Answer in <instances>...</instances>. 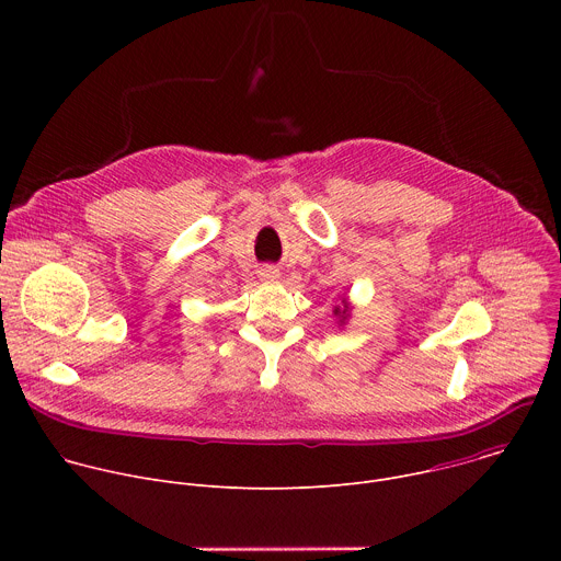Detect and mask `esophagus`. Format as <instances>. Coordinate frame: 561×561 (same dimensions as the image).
Returning a JSON list of instances; mask_svg holds the SVG:
<instances>
[{
  "label": "esophagus",
  "mask_w": 561,
  "mask_h": 561,
  "mask_svg": "<svg viewBox=\"0 0 561 561\" xmlns=\"http://www.w3.org/2000/svg\"><path fill=\"white\" fill-rule=\"evenodd\" d=\"M277 277H279V268H275V266H262L260 268V279L262 282H273Z\"/></svg>",
  "instance_id": "esophagus-1"
}]
</instances>
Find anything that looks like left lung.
<instances>
[{"mask_svg": "<svg viewBox=\"0 0 561 561\" xmlns=\"http://www.w3.org/2000/svg\"><path fill=\"white\" fill-rule=\"evenodd\" d=\"M337 312H340V308H335V314H337ZM346 314H348V306H346V301H344V308H342V319H340V322H344Z\"/></svg>", "mask_w": 561, "mask_h": 561, "instance_id": "1", "label": "left lung"}]
</instances>
